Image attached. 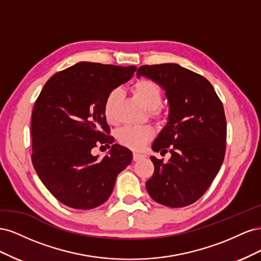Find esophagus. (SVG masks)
Instances as JSON below:
<instances>
[{
    "label": "esophagus",
    "instance_id": "esophagus-1",
    "mask_svg": "<svg viewBox=\"0 0 261 261\" xmlns=\"http://www.w3.org/2000/svg\"><path fill=\"white\" fill-rule=\"evenodd\" d=\"M144 156H145V154H143V153L134 152V154H133V159H134V161H138V160H140V159H143Z\"/></svg>",
    "mask_w": 261,
    "mask_h": 261
}]
</instances>
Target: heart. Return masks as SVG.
Instances as JSON below:
<instances>
[{"label": "heart", "mask_w": 261, "mask_h": 261, "mask_svg": "<svg viewBox=\"0 0 261 261\" xmlns=\"http://www.w3.org/2000/svg\"><path fill=\"white\" fill-rule=\"evenodd\" d=\"M133 91L141 103L149 111L156 112L163 99V91L155 82L150 80H140L133 86ZM121 89L115 88L110 91L103 102V114L110 123L116 121V108L121 99ZM153 130L148 126H125L117 133L120 143L133 150H139L151 139Z\"/></svg>", "instance_id": "obj_1"}]
</instances>
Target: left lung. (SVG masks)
<instances>
[{"instance_id":"8db88e82","label":"left lung","mask_w":261,"mask_h":261,"mask_svg":"<svg viewBox=\"0 0 261 261\" xmlns=\"http://www.w3.org/2000/svg\"><path fill=\"white\" fill-rule=\"evenodd\" d=\"M137 76L160 85L169 101L168 123L152 150L171 153L169 161L150 156L154 172L146 181L151 198L171 208L186 207L206 193L225 155L226 120L212 85L178 64L144 65Z\"/></svg>"}]
</instances>
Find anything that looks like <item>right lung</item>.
I'll use <instances>...</instances> for the list:
<instances>
[{
	"instance_id": "1",
	"label": "right lung",
	"mask_w": 261,
	"mask_h": 261,
	"mask_svg": "<svg viewBox=\"0 0 261 261\" xmlns=\"http://www.w3.org/2000/svg\"><path fill=\"white\" fill-rule=\"evenodd\" d=\"M136 68L77 63L54 74L36 100L31 161L43 185L65 206L82 210L100 206L111 195L118 173L130 163L132 151L121 145H112L102 159L92 155L91 149L113 144L103 102Z\"/></svg>"
}]
</instances>
